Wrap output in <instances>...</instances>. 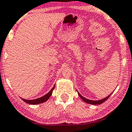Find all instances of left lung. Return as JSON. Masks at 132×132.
Wrapping results in <instances>:
<instances>
[{
    "mask_svg": "<svg viewBox=\"0 0 132 132\" xmlns=\"http://www.w3.org/2000/svg\"><path fill=\"white\" fill-rule=\"evenodd\" d=\"M77 92H78V95L79 96V97H80V98L82 99V100H83L84 102H86V103L90 104V105H100V104L103 103V102H105V101L107 99H108L109 97H110V96H111V94H112L111 93V94H110V95H109L108 96H107L106 97H105V98H104L103 99H101V100H89V99L86 98H85V97H84L83 96L81 95L80 93H79L78 91V90H77Z\"/></svg>",
    "mask_w": 132,
    "mask_h": 132,
    "instance_id": "obj_1",
    "label": "left lung"
}]
</instances>
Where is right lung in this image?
<instances>
[{
    "mask_svg": "<svg viewBox=\"0 0 132 132\" xmlns=\"http://www.w3.org/2000/svg\"><path fill=\"white\" fill-rule=\"evenodd\" d=\"M54 88H55V85L53 86V88L51 89V90H50L48 93H47L46 95H43V97H40V98H38L36 99H33V100H26V99H24L22 98H21L22 99L24 102H25L26 103L30 104V105H37V104L43 103H44V102H46V101L48 100L49 98H50V97L51 96L52 93H53V91L54 89Z\"/></svg>",
    "mask_w": 132,
    "mask_h": 132,
    "instance_id": "1",
    "label": "right lung"
}]
</instances>
